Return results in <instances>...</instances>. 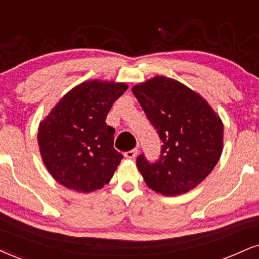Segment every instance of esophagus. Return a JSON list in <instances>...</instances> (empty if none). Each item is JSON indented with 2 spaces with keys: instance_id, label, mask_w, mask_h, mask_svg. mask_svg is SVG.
<instances>
[{
  "instance_id": "34e87169",
  "label": "esophagus",
  "mask_w": 259,
  "mask_h": 259,
  "mask_svg": "<svg viewBox=\"0 0 259 259\" xmlns=\"http://www.w3.org/2000/svg\"><path fill=\"white\" fill-rule=\"evenodd\" d=\"M138 154V150L137 149H133V150H130V151H126L124 152V157L126 158H130V159H133Z\"/></svg>"
}]
</instances>
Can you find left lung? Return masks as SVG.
I'll list each match as a JSON object with an SVG mask.
<instances>
[{
	"instance_id": "8db88e82",
	"label": "left lung",
	"mask_w": 259,
	"mask_h": 259,
	"mask_svg": "<svg viewBox=\"0 0 259 259\" xmlns=\"http://www.w3.org/2000/svg\"><path fill=\"white\" fill-rule=\"evenodd\" d=\"M162 140L158 161L137 157L145 183L163 196H178L212 171L223 149V123L200 95L180 81L155 76L132 88Z\"/></svg>"
}]
</instances>
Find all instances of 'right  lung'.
Listing matches in <instances>:
<instances>
[{
    "label": "right lung",
    "mask_w": 259,
    "mask_h": 259,
    "mask_svg": "<svg viewBox=\"0 0 259 259\" xmlns=\"http://www.w3.org/2000/svg\"><path fill=\"white\" fill-rule=\"evenodd\" d=\"M127 88L124 82L84 81L40 121L41 159L57 183L82 193L109 183L123 156L114 149L115 130L105 119Z\"/></svg>",
    "instance_id": "obj_1"
}]
</instances>
